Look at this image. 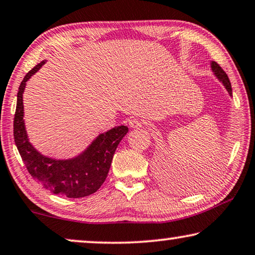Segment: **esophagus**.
<instances>
[{
  "label": "esophagus",
  "instance_id": "1",
  "mask_svg": "<svg viewBox=\"0 0 255 255\" xmlns=\"http://www.w3.org/2000/svg\"><path fill=\"white\" fill-rule=\"evenodd\" d=\"M128 125H129V127L132 129H139L142 127V123L138 119H130L129 120Z\"/></svg>",
  "mask_w": 255,
  "mask_h": 255
}]
</instances>
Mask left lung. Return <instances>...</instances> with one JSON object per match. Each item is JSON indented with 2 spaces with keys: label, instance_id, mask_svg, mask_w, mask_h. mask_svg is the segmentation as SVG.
Listing matches in <instances>:
<instances>
[{
  "label": "left lung",
  "instance_id": "obj_1",
  "mask_svg": "<svg viewBox=\"0 0 255 255\" xmlns=\"http://www.w3.org/2000/svg\"><path fill=\"white\" fill-rule=\"evenodd\" d=\"M211 70H213L215 76H216L218 80H220L222 83H223L225 89H227V91L229 92V95L232 96V89H231L230 80H229L228 75L225 74V71L220 67V64L215 62V61H213V62H211Z\"/></svg>",
  "mask_w": 255,
  "mask_h": 255
}]
</instances>
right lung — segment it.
<instances>
[{
	"label": "right lung",
	"mask_w": 255,
	"mask_h": 255,
	"mask_svg": "<svg viewBox=\"0 0 255 255\" xmlns=\"http://www.w3.org/2000/svg\"><path fill=\"white\" fill-rule=\"evenodd\" d=\"M45 64L42 61L25 75L17 93L13 119V137L28 173L38 184L54 194L67 198H84L98 191L109 174L113 155L128 132L126 126H118L98 135L81 155L70 159H54L41 155L28 142L24 124L23 93L26 82Z\"/></svg>",
	"instance_id": "obj_1"
}]
</instances>
